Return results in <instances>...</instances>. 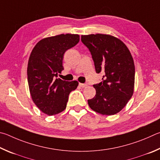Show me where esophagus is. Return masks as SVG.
Returning a JSON list of instances; mask_svg holds the SVG:
<instances>
[{"label":"esophagus","mask_w":160,"mask_h":160,"mask_svg":"<svg viewBox=\"0 0 160 160\" xmlns=\"http://www.w3.org/2000/svg\"><path fill=\"white\" fill-rule=\"evenodd\" d=\"M78 85H79L80 87H82V88H84L86 86H87V84H86V83H79V84Z\"/></svg>","instance_id":"34e87169"}]
</instances>
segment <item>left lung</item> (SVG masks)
Listing matches in <instances>:
<instances>
[{
	"instance_id": "left-lung-1",
	"label": "left lung",
	"mask_w": 160,
	"mask_h": 160,
	"mask_svg": "<svg viewBox=\"0 0 160 160\" xmlns=\"http://www.w3.org/2000/svg\"><path fill=\"white\" fill-rule=\"evenodd\" d=\"M82 41L91 53L96 73L102 72V81L93 85L96 94L88 103L103 115L119 112L132 97L135 82L133 59L127 46L108 34L82 35Z\"/></svg>"
}]
</instances>
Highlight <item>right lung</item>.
I'll return each mask as SVG.
<instances>
[{
	"mask_svg": "<svg viewBox=\"0 0 160 160\" xmlns=\"http://www.w3.org/2000/svg\"><path fill=\"white\" fill-rule=\"evenodd\" d=\"M79 41L78 34H60L43 38L31 52L27 67V80L32 100L48 115L65 110L70 92L77 81L66 82L57 78L64 69L62 60L67 50Z\"/></svg>",
	"mask_w": 160,
	"mask_h": 160,
	"instance_id": "obj_1",
	"label": "right lung"
}]
</instances>
